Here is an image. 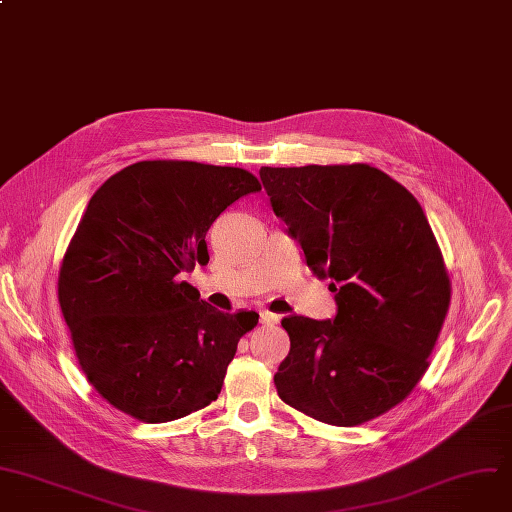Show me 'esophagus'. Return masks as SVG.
<instances>
[{
    "mask_svg": "<svg viewBox=\"0 0 512 512\" xmlns=\"http://www.w3.org/2000/svg\"><path fill=\"white\" fill-rule=\"evenodd\" d=\"M281 316H277V313H270V311H260V324L264 326H272V324H279Z\"/></svg>",
    "mask_w": 512,
    "mask_h": 512,
    "instance_id": "1",
    "label": "esophagus"
}]
</instances>
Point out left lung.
<instances>
[{
  "mask_svg": "<svg viewBox=\"0 0 512 512\" xmlns=\"http://www.w3.org/2000/svg\"><path fill=\"white\" fill-rule=\"evenodd\" d=\"M260 180L338 305L334 320L281 322L279 398L326 424L369 422L410 396L449 311L435 233L412 192L369 164L264 166Z\"/></svg>",
  "mask_w": 512,
  "mask_h": 512,
  "instance_id": "left-lung-1",
  "label": "left lung"
}]
</instances>
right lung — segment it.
<instances>
[{
	"label": "right lung",
	"mask_w": 512,
	"mask_h": 512,
	"mask_svg": "<svg viewBox=\"0 0 512 512\" xmlns=\"http://www.w3.org/2000/svg\"><path fill=\"white\" fill-rule=\"evenodd\" d=\"M260 188L242 168L153 160L94 192L57 291L75 357L116 410L157 424L217 400L258 313H223L182 279L209 262L213 221Z\"/></svg>",
	"instance_id": "obj_1"
}]
</instances>
